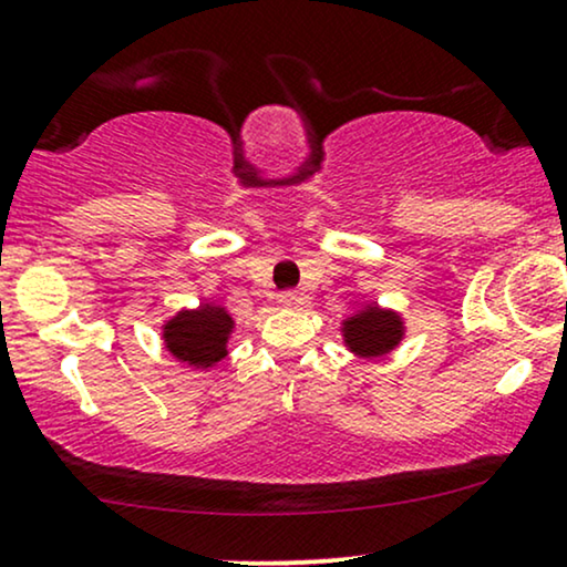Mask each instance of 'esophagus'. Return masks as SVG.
<instances>
[{"label":"esophagus","instance_id":"1","mask_svg":"<svg viewBox=\"0 0 567 567\" xmlns=\"http://www.w3.org/2000/svg\"><path fill=\"white\" fill-rule=\"evenodd\" d=\"M301 303L303 296H298V292H282V296H279V306H282V309H298Z\"/></svg>","mask_w":567,"mask_h":567}]
</instances>
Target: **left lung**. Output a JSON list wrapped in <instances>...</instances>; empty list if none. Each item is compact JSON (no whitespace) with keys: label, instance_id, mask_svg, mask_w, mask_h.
Masks as SVG:
<instances>
[{"label":"left lung","instance_id":"1","mask_svg":"<svg viewBox=\"0 0 567 567\" xmlns=\"http://www.w3.org/2000/svg\"><path fill=\"white\" fill-rule=\"evenodd\" d=\"M343 346L359 359H383L406 338L404 313L367 301L340 322Z\"/></svg>","mask_w":567,"mask_h":567}]
</instances>
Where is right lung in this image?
<instances>
[{"instance_id":"obj_1","label":"right lung","mask_w":567,"mask_h":567,"mask_svg":"<svg viewBox=\"0 0 567 567\" xmlns=\"http://www.w3.org/2000/svg\"><path fill=\"white\" fill-rule=\"evenodd\" d=\"M235 317L227 306L216 301H200L195 309H179L163 319L161 340L163 349L193 370L208 372L218 361L229 357V340L235 336Z\"/></svg>"}]
</instances>
